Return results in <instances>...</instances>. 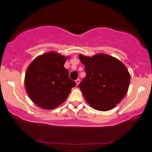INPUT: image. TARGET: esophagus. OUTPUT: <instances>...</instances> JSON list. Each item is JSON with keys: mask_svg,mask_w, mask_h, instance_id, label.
Returning a JSON list of instances; mask_svg holds the SVG:
<instances>
[{"mask_svg": "<svg viewBox=\"0 0 152 152\" xmlns=\"http://www.w3.org/2000/svg\"><path fill=\"white\" fill-rule=\"evenodd\" d=\"M79 83H80V79H76V85H79Z\"/></svg>", "mask_w": 152, "mask_h": 152, "instance_id": "34e87169", "label": "esophagus"}]
</instances>
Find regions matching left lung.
I'll list each match as a JSON object with an SVG mask.
<instances>
[{
    "mask_svg": "<svg viewBox=\"0 0 152 152\" xmlns=\"http://www.w3.org/2000/svg\"><path fill=\"white\" fill-rule=\"evenodd\" d=\"M79 57L85 65L87 73L79 85L86 101L98 111L114 108L124 98L129 88L130 76L125 65L105 54Z\"/></svg>",
    "mask_w": 152,
    "mask_h": 152,
    "instance_id": "8db88e82",
    "label": "left lung"
}]
</instances>
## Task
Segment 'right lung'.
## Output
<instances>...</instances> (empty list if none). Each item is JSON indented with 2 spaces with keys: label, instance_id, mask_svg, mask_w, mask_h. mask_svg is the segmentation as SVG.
I'll list each match as a JSON object with an SVG mask.
<instances>
[{
  "label": "right lung",
  "instance_id": "add662e5",
  "mask_svg": "<svg viewBox=\"0 0 152 152\" xmlns=\"http://www.w3.org/2000/svg\"><path fill=\"white\" fill-rule=\"evenodd\" d=\"M67 57L55 52L36 57L27 69L25 86L33 103L44 109H54L64 103L76 82L64 68Z\"/></svg>",
  "mask_w": 152,
  "mask_h": 152
}]
</instances>
